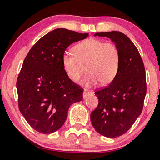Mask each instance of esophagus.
<instances>
[{"instance_id":"esophagus-1","label":"esophagus","mask_w":160,"mask_h":160,"mask_svg":"<svg viewBox=\"0 0 160 160\" xmlns=\"http://www.w3.org/2000/svg\"><path fill=\"white\" fill-rule=\"evenodd\" d=\"M90 94H91V92H88V91L85 90V91L83 92V94H82V97H83V99L86 98V97H88V95H90Z\"/></svg>"}]
</instances>
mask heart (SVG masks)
Segmentation results:
<instances>
[{"instance_id": "b5f03b06", "label": "heart", "mask_w": 160, "mask_h": 160, "mask_svg": "<svg viewBox=\"0 0 160 160\" xmlns=\"http://www.w3.org/2000/svg\"><path fill=\"white\" fill-rule=\"evenodd\" d=\"M75 53L66 51L62 56V64L68 78L72 82L80 80L86 66L85 76L80 84L91 88L100 82L110 83L115 78L119 66V51L113 43L90 38L75 46Z\"/></svg>"}]
</instances>
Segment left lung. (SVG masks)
<instances>
[{
	"label": "left lung",
	"mask_w": 160,
	"mask_h": 160,
	"mask_svg": "<svg viewBox=\"0 0 160 160\" xmlns=\"http://www.w3.org/2000/svg\"><path fill=\"white\" fill-rule=\"evenodd\" d=\"M94 36L109 38L119 51L117 73L109 85L94 92L99 104L90 114L97 132L116 138L126 133L142 112L147 91L145 67L137 48L122 32H97Z\"/></svg>",
	"instance_id": "1"
}]
</instances>
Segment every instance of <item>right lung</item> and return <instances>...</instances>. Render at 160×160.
Segmentation results:
<instances>
[{
	"mask_svg": "<svg viewBox=\"0 0 160 160\" xmlns=\"http://www.w3.org/2000/svg\"><path fill=\"white\" fill-rule=\"evenodd\" d=\"M88 33L58 28L42 37L29 51L17 80L19 109L35 131L47 134L66 121L69 107L82 99L83 90L65 72L62 56Z\"/></svg>",
	"mask_w": 160,
	"mask_h": 160,
	"instance_id": "add662e5",
	"label": "right lung"
}]
</instances>
